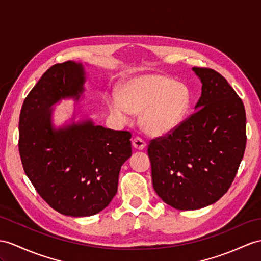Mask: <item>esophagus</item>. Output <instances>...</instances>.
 I'll list each match as a JSON object with an SVG mask.
<instances>
[{"mask_svg":"<svg viewBox=\"0 0 261 261\" xmlns=\"http://www.w3.org/2000/svg\"><path fill=\"white\" fill-rule=\"evenodd\" d=\"M132 144H133V146H134V148L137 149V150H143L146 147V143L143 141L142 138H139V137H136V138L133 139Z\"/></svg>","mask_w":261,"mask_h":261,"instance_id":"1","label":"esophagus"}]
</instances>
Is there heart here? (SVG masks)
I'll use <instances>...</instances> for the list:
<instances>
[{"label": "heart", "instance_id": "heart-1", "mask_svg": "<svg viewBox=\"0 0 261 261\" xmlns=\"http://www.w3.org/2000/svg\"><path fill=\"white\" fill-rule=\"evenodd\" d=\"M192 96L180 82L161 74H143L124 83L118 94H109L106 105L113 119L129 125L141 113V126L151 136H167L185 120Z\"/></svg>", "mask_w": 261, "mask_h": 261}]
</instances>
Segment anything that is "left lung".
<instances>
[{
  "label": "left lung",
  "instance_id": "1",
  "mask_svg": "<svg viewBox=\"0 0 261 261\" xmlns=\"http://www.w3.org/2000/svg\"><path fill=\"white\" fill-rule=\"evenodd\" d=\"M201 83L195 113L167 137L148 146L156 194L179 211H194L220 199L237 174L246 147L243 100L225 77L193 67Z\"/></svg>",
  "mask_w": 261,
  "mask_h": 261
}]
</instances>
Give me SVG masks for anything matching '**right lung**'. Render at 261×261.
I'll list each match as a JSON object with an SVG mask.
<instances>
[{"mask_svg": "<svg viewBox=\"0 0 261 261\" xmlns=\"http://www.w3.org/2000/svg\"><path fill=\"white\" fill-rule=\"evenodd\" d=\"M81 62L55 64L25 98L18 149L25 174L47 204L65 216L88 217L110 205L122 165L132 156L130 133L96 125L74 105L72 117L54 123V106L85 98Z\"/></svg>", "mask_w": 261, "mask_h": 261, "instance_id": "right-lung-1", "label": "right lung"}]
</instances>
